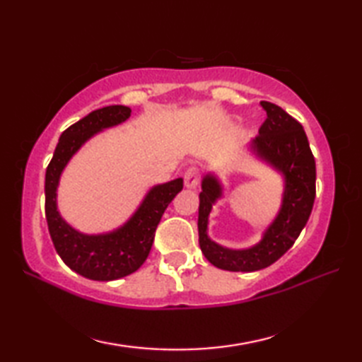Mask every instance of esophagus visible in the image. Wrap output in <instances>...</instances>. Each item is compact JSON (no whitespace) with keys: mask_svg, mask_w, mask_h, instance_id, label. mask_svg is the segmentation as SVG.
Masks as SVG:
<instances>
[{"mask_svg":"<svg viewBox=\"0 0 362 362\" xmlns=\"http://www.w3.org/2000/svg\"><path fill=\"white\" fill-rule=\"evenodd\" d=\"M201 175H202L201 168L189 166L185 173V185L188 188H196L199 185V182H201Z\"/></svg>","mask_w":362,"mask_h":362,"instance_id":"obj_1","label":"esophagus"}]
</instances>
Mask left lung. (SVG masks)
<instances>
[{
    "mask_svg": "<svg viewBox=\"0 0 362 362\" xmlns=\"http://www.w3.org/2000/svg\"><path fill=\"white\" fill-rule=\"evenodd\" d=\"M267 118L252 149L284 177L281 209L263 235V240L244 250L226 249L206 235L213 204L222 194L216 177L205 175L199 204V244L213 266L232 272H253L275 263L296 243L316 199V161L302 124L276 104L261 101Z\"/></svg>",
    "mask_w": 362,
    "mask_h": 362,
    "instance_id": "8db88e82",
    "label": "left lung"
}]
</instances>
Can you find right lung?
<instances>
[{
  "mask_svg": "<svg viewBox=\"0 0 362 362\" xmlns=\"http://www.w3.org/2000/svg\"><path fill=\"white\" fill-rule=\"evenodd\" d=\"M130 112L126 105H109L74 122L60 135L46 168L45 214L52 244L71 271L90 280H118L138 271L149 255L161 216L183 188L182 179L151 188L134 216L122 227L105 235L79 233L60 216L56 204L57 185L68 161L88 138L103 129L124 122Z\"/></svg>",
  "mask_w": 362,
  "mask_h": 362,
  "instance_id": "add662e5",
  "label": "right lung"
}]
</instances>
